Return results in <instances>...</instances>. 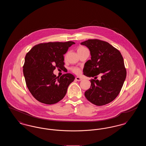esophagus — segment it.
<instances>
[{
    "instance_id": "34e87169",
    "label": "esophagus",
    "mask_w": 146,
    "mask_h": 146,
    "mask_svg": "<svg viewBox=\"0 0 146 146\" xmlns=\"http://www.w3.org/2000/svg\"><path fill=\"white\" fill-rule=\"evenodd\" d=\"M76 80H77V81H81L83 79H82V78H80L79 76H76Z\"/></svg>"
}]
</instances>
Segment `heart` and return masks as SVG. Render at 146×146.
I'll use <instances>...</instances> for the list:
<instances>
[{
  "instance_id": "heart-1",
  "label": "heart",
  "mask_w": 146,
  "mask_h": 146,
  "mask_svg": "<svg viewBox=\"0 0 146 146\" xmlns=\"http://www.w3.org/2000/svg\"><path fill=\"white\" fill-rule=\"evenodd\" d=\"M86 49L85 48V47L84 46H80L78 48V49L77 50V51H79V50H84V49ZM72 70L73 72H74V73L76 74H79L80 72V70L79 68H77V67H73V68H72Z\"/></svg>"
}]
</instances>
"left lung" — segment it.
Listing matches in <instances>:
<instances>
[{"instance_id": "1", "label": "left lung", "mask_w": 146, "mask_h": 146, "mask_svg": "<svg viewBox=\"0 0 146 146\" xmlns=\"http://www.w3.org/2000/svg\"><path fill=\"white\" fill-rule=\"evenodd\" d=\"M80 44L88 48L91 56L84 64V75L94 77L85 96L96 106L108 104L117 97L126 76L123 56L110 44L101 40L89 39ZM100 74L102 76L98 81Z\"/></svg>"}]
</instances>
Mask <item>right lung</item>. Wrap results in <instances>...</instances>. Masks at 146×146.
I'll list each match as a JSON object with an SVG mask.
<instances>
[{"label": "right lung", "mask_w": 146, "mask_h": 146, "mask_svg": "<svg viewBox=\"0 0 146 146\" xmlns=\"http://www.w3.org/2000/svg\"><path fill=\"white\" fill-rule=\"evenodd\" d=\"M73 42H49L35 45L25 56L23 72L28 90L43 104H55L67 93L74 76L66 73L57 77L56 68L63 69L64 56Z\"/></svg>", "instance_id": "add662e5"}]
</instances>
